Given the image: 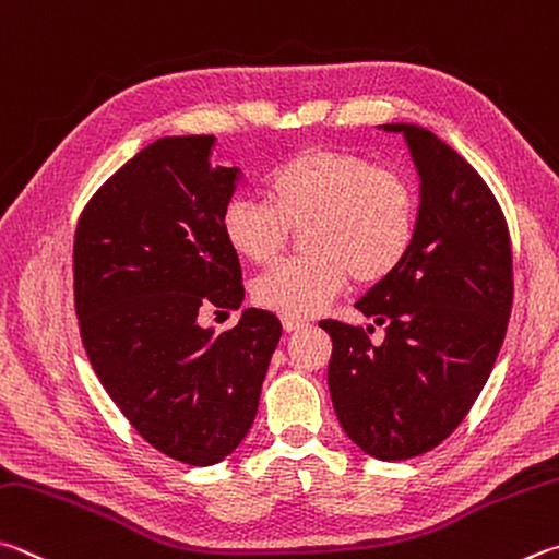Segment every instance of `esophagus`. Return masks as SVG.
Returning a JSON list of instances; mask_svg holds the SVG:
<instances>
[{"label":"esophagus","instance_id":"esophagus-1","mask_svg":"<svg viewBox=\"0 0 559 559\" xmlns=\"http://www.w3.org/2000/svg\"><path fill=\"white\" fill-rule=\"evenodd\" d=\"M281 322H283V330H286V332H296V330H302V328H308V322H302V320H296V318H283Z\"/></svg>","mask_w":559,"mask_h":559}]
</instances>
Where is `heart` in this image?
I'll use <instances>...</instances> for the list:
<instances>
[{"label":"heart","instance_id":"heart-1","mask_svg":"<svg viewBox=\"0 0 559 559\" xmlns=\"http://www.w3.org/2000/svg\"><path fill=\"white\" fill-rule=\"evenodd\" d=\"M263 200L235 195L219 215L227 247L249 263H271L300 229V259L251 283L259 308L310 318L347 286H373L401 269L418 227V195L399 170L337 148L290 156L263 180Z\"/></svg>","mask_w":559,"mask_h":559}]
</instances>
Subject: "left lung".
Listing matches in <instances>:
<instances>
[{
	"instance_id": "left-lung-1",
	"label": "left lung",
	"mask_w": 559,
	"mask_h": 559,
	"mask_svg": "<svg viewBox=\"0 0 559 559\" xmlns=\"http://www.w3.org/2000/svg\"><path fill=\"white\" fill-rule=\"evenodd\" d=\"M405 136L420 176L418 227L401 269L357 306L385 330L322 320L332 337L328 385L349 440L383 462L438 448L479 399L513 306L509 225L484 178L432 131Z\"/></svg>"
}]
</instances>
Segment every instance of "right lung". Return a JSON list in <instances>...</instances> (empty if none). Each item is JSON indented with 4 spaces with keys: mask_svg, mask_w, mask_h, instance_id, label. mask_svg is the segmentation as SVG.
I'll use <instances>...</instances> for the list:
<instances>
[{
    "mask_svg": "<svg viewBox=\"0 0 559 559\" xmlns=\"http://www.w3.org/2000/svg\"><path fill=\"white\" fill-rule=\"evenodd\" d=\"M215 136H166L127 160L83 210L73 245L80 337L109 399L151 448L210 466L247 438L281 340L269 310L200 328L245 300L219 215L239 168L210 166Z\"/></svg>",
    "mask_w": 559,
    "mask_h": 559,
    "instance_id": "1",
    "label": "right lung"
}]
</instances>
